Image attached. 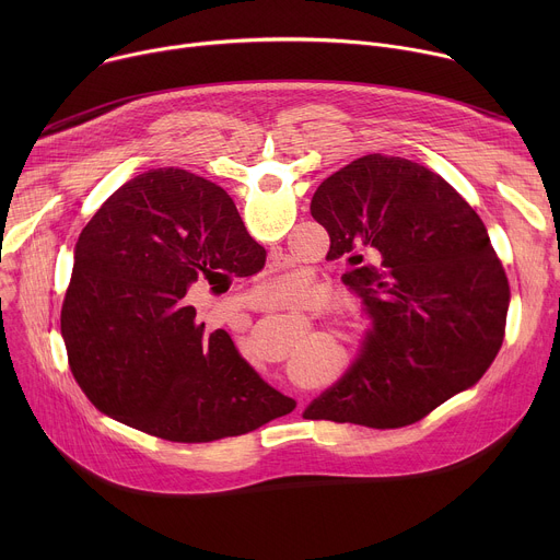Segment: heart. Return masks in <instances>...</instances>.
<instances>
[{"instance_id":"1","label":"heart","mask_w":560,"mask_h":560,"mask_svg":"<svg viewBox=\"0 0 560 560\" xmlns=\"http://www.w3.org/2000/svg\"><path fill=\"white\" fill-rule=\"evenodd\" d=\"M310 292V281L305 275H299V272H292V275H283L275 281H270L266 285V296L270 301H296V299H303L307 296ZM335 363V354H328V357H310V354H299L296 359V378L303 381V383H310V381H316L318 376V370L324 363Z\"/></svg>"}]
</instances>
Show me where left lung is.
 <instances>
[{
	"label": "left lung",
	"instance_id": "8db88e82",
	"mask_svg": "<svg viewBox=\"0 0 560 560\" xmlns=\"http://www.w3.org/2000/svg\"><path fill=\"white\" fill-rule=\"evenodd\" d=\"M328 259L372 328L346 374L303 417L406 428L471 387L497 359L510 305L505 270L474 208L404 156L365 154L316 188ZM368 252L374 267H361Z\"/></svg>",
	"mask_w": 560,
	"mask_h": 560
}]
</instances>
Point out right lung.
<instances>
[{
    "label": "right lung",
    "instance_id": "right-lung-1",
    "mask_svg": "<svg viewBox=\"0 0 560 560\" xmlns=\"http://www.w3.org/2000/svg\"><path fill=\"white\" fill-rule=\"evenodd\" d=\"M266 250L230 195L179 168L124 184L74 246L61 335L74 381L119 423L175 443L248 434L296 401L268 385L225 330L206 332L190 288L257 272Z\"/></svg>",
    "mask_w": 560,
    "mask_h": 560
}]
</instances>
